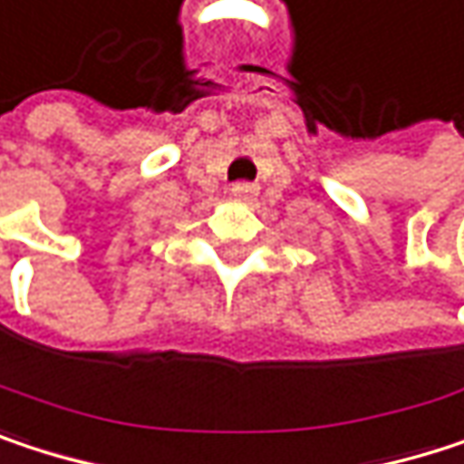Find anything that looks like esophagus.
<instances>
[{
    "label": "esophagus",
    "mask_w": 464,
    "mask_h": 464,
    "mask_svg": "<svg viewBox=\"0 0 464 464\" xmlns=\"http://www.w3.org/2000/svg\"><path fill=\"white\" fill-rule=\"evenodd\" d=\"M257 185L255 182H236L231 188V196H233V201H238V204H249L255 196H257Z\"/></svg>",
    "instance_id": "1"
}]
</instances>
